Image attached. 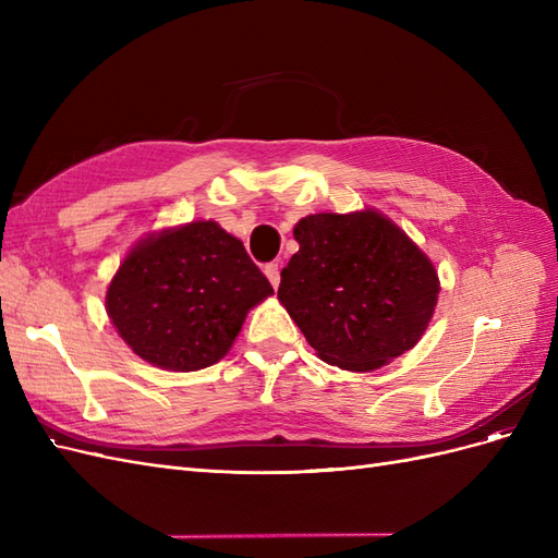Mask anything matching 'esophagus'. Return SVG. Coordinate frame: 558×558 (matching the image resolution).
Wrapping results in <instances>:
<instances>
[{
  "instance_id": "esophagus-1",
  "label": "esophagus",
  "mask_w": 558,
  "mask_h": 558,
  "mask_svg": "<svg viewBox=\"0 0 558 558\" xmlns=\"http://www.w3.org/2000/svg\"><path fill=\"white\" fill-rule=\"evenodd\" d=\"M265 277L269 279V283L275 286H279V281H281V277H279V265L277 263H269V265H265Z\"/></svg>"
}]
</instances>
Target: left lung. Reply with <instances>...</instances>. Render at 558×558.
I'll list each match as a JSON object with an SVG mask.
<instances>
[{
  "instance_id": "1",
  "label": "left lung",
  "mask_w": 558,
  "mask_h": 558,
  "mask_svg": "<svg viewBox=\"0 0 558 558\" xmlns=\"http://www.w3.org/2000/svg\"><path fill=\"white\" fill-rule=\"evenodd\" d=\"M293 238L277 295L320 361L369 373L424 337L440 279L391 218L369 207L310 214Z\"/></svg>"
}]
</instances>
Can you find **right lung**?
<instances>
[{
    "mask_svg": "<svg viewBox=\"0 0 558 558\" xmlns=\"http://www.w3.org/2000/svg\"><path fill=\"white\" fill-rule=\"evenodd\" d=\"M272 293L238 238L216 221H191L134 244L105 302L140 359L195 373L226 356L246 314Z\"/></svg>",
    "mask_w": 558,
    "mask_h": 558,
    "instance_id": "right-lung-1",
    "label": "right lung"
}]
</instances>
